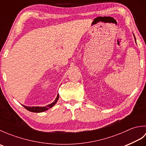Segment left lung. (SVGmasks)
Segmentation results:
<instances>
[{"mask_svg":"<svg viewBox=\"0 0 146 146\" xmlns=\"http://www.w3.org/2000/svg\"><path fill=\"white\" fill-rule=\"evenodd\" d=\"M135 37V36H134ZM135 42H136V39H135Z\"/></svg>","mask_w":146,"mask_h":146,"instance_id":"8db88e82","label":"left lung"}]
</instances>
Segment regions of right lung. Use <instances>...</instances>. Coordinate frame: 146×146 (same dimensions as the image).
Masks as SVG:
<instances>
[{"mask_svg":"<svg viewBox=\"0 0 146 146\" xmlns=\"http://www.w3.org/2000/svg\"><path fill=\"white\" fill-rule=\"evenodd\" d=\"M58 98H59V94H58L56 98L55 99V100L52 102V104H49L46 107H27V106H24V105H23V106L24 108H26V109H27V110H29L30 111H32V112H37V113L42 112V111L47 110L48 109H49V108H50L52 107H53L54 105L56 104V103L57 102V101L58 100Z\"/></svg>","mask_w":146,"mask_h":146,"instance_id":"right-lung-1","label":"right lung"}]
</instances>
